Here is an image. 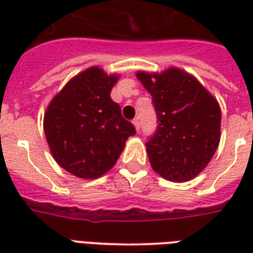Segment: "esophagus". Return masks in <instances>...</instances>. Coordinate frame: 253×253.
Instances as JSON below:
<instances>
[{
	"instance_id": "obj_1",
	"label": "esophagus",
	"mask_w": 253,
	"mask_h": 253,
	"mask_svg": "<svg viewBox=\"0 0 253 253\" xmlns=\"http://www.w3.org/2000/svg\"><path fill=\"white\" fill-rule=\"evenodd\" d=\"M132 125H134V127H135V130H137V131H139V128H141V122H139V119H138V118H135V119L132 121Z\"/></svg>"
}]
</instances>
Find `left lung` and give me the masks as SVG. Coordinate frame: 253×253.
Instances as JSON below:
<instances>
[{
  "instance_id": "8db88e82",
  "label": "left lung",
  "mask_w": 253,
  "mask_h": 253,
  "mask_svg": "<svg viewBox=\"0 0 253 253\" xmlns=\"http://www.w3.org/2000/svg\"><path fill=\"white\" fill-rule=\"evenodd\" d=\"M137 78L153 97L157 131L146 142L154 172L170 181H188L205 169L221 138L217 99L190 73L168 67L139 70Z\"/></svg>"
}]
</instances>
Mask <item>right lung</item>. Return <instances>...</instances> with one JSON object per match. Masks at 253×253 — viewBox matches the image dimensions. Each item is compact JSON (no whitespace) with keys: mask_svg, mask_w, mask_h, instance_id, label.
Here are the masks:
<instances>
[{"mask_svg":"<svg viewBox=\"0 0 253 253\" xmlns=\"http://www.w3.org/2000/svg\"><path fill=\"white\" fill-rule=\"evenodd\" d=\"M119 74L88 67L58 92L47 105L43 128L58 165L80 179H97L116 164L127 138L135 134L122 118L111 90Z\"/></svg>","mask_w":253,"mask_h":253,"instance_id":"1","label":"right lung"}]
</instances>
